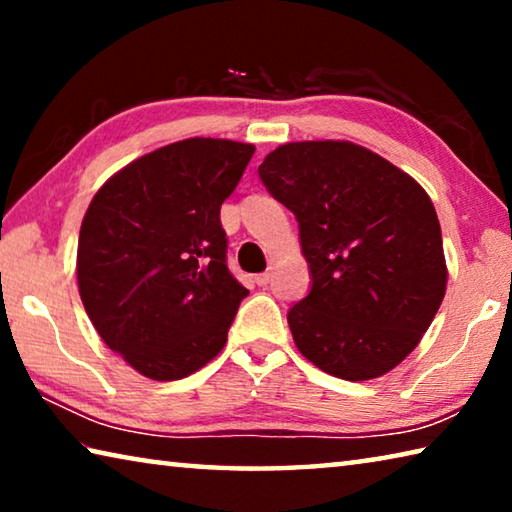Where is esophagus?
<instances>
[{
	"instance_id": "esophagus-1",
	"label": "esophagus",
	"mask_w": 512,
	"mask_h": 512,
	"mask_svg": "<svg viewBox=\"0 0 512 512\" xmlns=\"http://www.w3.org/2000/svg\"><path fill=\"white\" fill-rule=\"evenodd\" d=\"M273 280V273L271 271H264V273H259V275H255V282L259 284V287H266L268 282Z\"/></svg>"
}]
</instances>
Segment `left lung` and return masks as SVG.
Segmentation results:
<instances>
[{
	"label": "left lung",
	"mask_w": 512,
	"mask_h": 512,
	"mask_svg": "<svg viewBox=\"0 0 512 512\" xmlns=\"http://www.w3.org/2000/svg\"><path fill=\"white\" fill-rule=\"evenodd\" d=\"M275 201L296 214L311 289L287 320L302 357L366 381L393 370L445 298L443 235L427 192L352 142H291L259 164Z\"/></svg>",
	"instance_id": "1"
}]
</instances>
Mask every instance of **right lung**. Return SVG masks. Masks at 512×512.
Wrapping results in <instances>:
<instances>
[{
    "instance_id": "right-lung-1",
    "label": "right lung",
    "mask_w": 512,
    "mask_h": 512,
    "mask_svg": "<svg viewBox=\"0 0 512 512\" xmlns=\"http://www.w3.org/2000/svg\"><path fill=\"white\" fill-rule=\"evenodd\" d=\"M255 146L192 137L115 173L83 216L76 277L112 352L144 377L173 381L212 361L244 284L228 271L221 205Z\"/></svg>"
}]
</instances>
